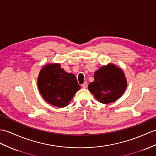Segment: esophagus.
Wrapping results in <instances>:
<instances>
[{
	"label": "esophagus",
	"instance_id": "esophagus-1",
	"mask_svg": "<svg viewBox=\"0 0 156 156\" xmlns=\"http://www.w3.org/2000/svg\"><path fill=\"white\" fill-rule=\"evenodd\" d=\"M81 87H83V88L86 89V88H87V87H88V84H87V82H85V83H83V84L81 85Z\"/></svg>",
	"mask_w": 156,
	"mask_h": 156
}]
</instances>
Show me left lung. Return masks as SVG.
<instances>
[{"instance_id": "1", "label": "left lung", "mask_w": 156, "mask_h": 156, "mask_svg": "<svg viewBox=\"0 0 156 156\" xmlns=\"http://www.w3.org/2000/svg\"><path fill=\"white\" fill-rule=\"evenodd\" d=\"M127 87L123 70L109 63L102 66L94 73V81L88 89L98 102L102 104L113 102L122 97Z\"/></svg>"}]
</instances>
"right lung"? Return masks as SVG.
Wrapping results in <instances>:
<instances>
[{"label":"right lung","instance_id":"obj_1","mask_svg":"<svg viewBox=\"0 0 156 156\" xmlns=\"http://www.w3.org/2000/svg\"><path fill=\"white\" fill-rule=\"evenodd\" d=\"M37 84L44 99L59 108L67 107L81 89L75 76L67 73L58 63H48L41 68Z\"/></svg>","mask_w":156,"mask_h":156}]
</instances>
